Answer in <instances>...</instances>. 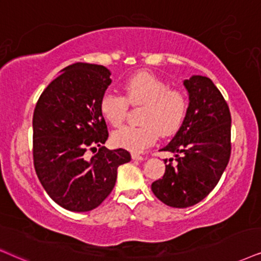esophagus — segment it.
I'll return each mask as SVG.
<instances>
[{
  "label": "esophagus",
  "mask_w": 261,
  "mask_h": 261,
  "mask_svg": "<svg viewBox=\"0 0 261 261\" xmlns=\"http://www.w3.org/2000/svg\"><path fill=\"white\" fill-rule=\"evenodd\" d=\"M131 156H133V159L134 160H144L146 159V156H143V155H141V154H138V153H133L131 154Z\"/></svg>",
  "instance_id": "1"
}]
</instances>
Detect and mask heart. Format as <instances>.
<instances>
[{
  "mask_svg": "<svg viewBox=\"0 0 261 261\" xmlns=\"http://www.w3.org/2000/svg\"><path fill=\"white\" fill-rule=\"evenodd\" d=\"M124 94L106 91L100 101L103 118L113 126L125 121L128 103L144 106L141 113L142 125H126L113 134L118 147L140 151L151 146L159 137L173 134L180 126L188 110V96L179 89H169V84L156 75L140 72L124 83Z\"/></svg>",
  "mask_w": 261,
  "mask_h": 261,
  "instance_id": "obj_1",
  "label": "heart"
}]
</instances>
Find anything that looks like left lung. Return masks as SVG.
<instances>
[{
	"mask_svg": "<svg viewBox=\"0 0 261 261\" xmlns=\"http://www.w3.org/2000/svg\"><path fill=\"white\" fill-rule=\"evenodd\" d=\"M183 84L189 95L186 118L161 149L173 153L174 160H165L163 178L151 184L154 195L176 208L194 206L208 195L231 154V115L222 92L203 75H193Z\"/></svg>",
	"mask_w": 261,
	"mask_h": 261,
	"instance_id": "left-lung-1",
	"label": "left lung"
}]
</instances>
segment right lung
<instances>
[{
	"mask_svg": "<svg viewBox=\"0 0 261 261\" xmlns=\"http://www.w3.org/2000/svg\"><path fill=\"white\" fill-rule=\"evenodd\" d=\"M101 65L77 62L44 89L34 112V165L39 182L59 206L72 212L96 208L113 190L127 150L102 147L108 130L100 111L112 83ZM97 154L89 160L88 150Z\"/></svg>",
	"mask_w": 261,
	"mask_h": 261,
	"instance_id": "right-lung-1",
	"label": "right lung"
}]
</instances>
